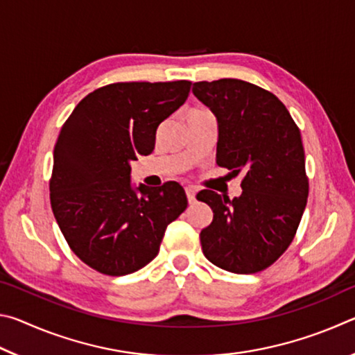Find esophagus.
I'll return each instance as SVG.
<instances>
[{
  "mask_svg": "<svg viewBox=\"0 0 355 355\" xmlns=\"http://www.w3.org/2000/svg\"><path fill=\"white\" fill-rule=\"evenodd\" d=\"M184 191H186V197H188V202L194 203L196 202V189L192 188V186H188V188H184Z\"/></svg>",
  "mask_w": 355,
  "mask_h": 355,
  "instance_id": "esophagus-1",
  "label": "esophagus"
}]
</instances>
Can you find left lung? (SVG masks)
<instances>
[{
    "mask_svg": "<svg viewBox=\"0 0 355 355\" xmlns=\"http://www.w3.org/2000/svg\"><path fill=\"white\" fill-rule=\"evenodd\" d=\"M192 94L218 119L216 163L243 173L235 199L209 189L197 194L213 209V222L200 232L202 250L225 271H263L291 244L307 205L300 131L285 105L252 83L200 81Z\"/></svg>",
    "mask_w": 355,
    "mask_h": 355,
    "instance_id": "obj_1",
    "label": "left lung"
}]
</instances>
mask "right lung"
<instances>
[{
  "label": "right lung",
  "instance_id": "obj_1",
  "mask_svg": "<svg viewBox=\"0 0 355 355\" xmlns=\"http://www.w3.org/2000/svg\"><path fill=\"white\" fill-rule=\"evenodd\" d=\"M191 81L114 83L76 105L53 153L50 200L73 254L95 271L127 275L158 255L166 227L188 207L177 182L131 186V161L153 152L156 128Z\"/></svg>",
  "mask_w": 355,
  "mask_h": 355
}]
</instances>
